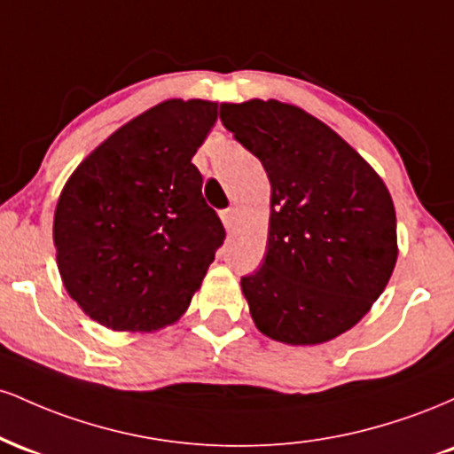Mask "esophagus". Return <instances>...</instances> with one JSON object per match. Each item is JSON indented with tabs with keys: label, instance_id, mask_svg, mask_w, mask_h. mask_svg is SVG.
<instances>
[{
	"label": "esophagus",
	"instance_id": "obj_1",
	"mask_svg": "<svg viewBox=\"0 0 454 454\" xmlns=\"http://www.w3.org/2000/svg\"><path fill=\"white\" fill-rule=\"evenodd\" d=\"M237 215H239L237 207H231V209L222 211V222H223V226H226V231H232L234 223H237Z\"/></svg>",
	"mask_w": 454,
	"mask_h": 454
}]
</instances>
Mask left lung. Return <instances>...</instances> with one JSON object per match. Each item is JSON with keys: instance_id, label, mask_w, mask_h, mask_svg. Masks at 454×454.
Instances as JSON below:
<instances>
[{"instance_id": "8db88e82", "label": "left lung", "mask_w": 454, "mask_h": 454, "mask_svg": "<svg viewBox=\"0 0 454 454\" xmlns=\"http://www.w3.org/2000/svg\"><path fill=\"white\" fill-rule=\"evenodd\" d=\"M220 119L270 181L267 256L241 279L254 325L290 346L335 340L372 309L397 262L388 187L335 129L294 104L223 102Z\"/></svg>"}]
</instances>
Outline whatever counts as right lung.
Here are the masks:
<instances>
[{"label": "right lung", "mask_w": 454, "mask_h": 454, "mask_svg": "<svg viewBox=\"0 0 454 454\" xmlns=\"http://www.w3.org/2000/svg\"><path fill=\"white\" fill-rule=\"evenodd\" d=\"M217 102L164 100L98 145L55 207L57 269L67 294L113 331L179 320L226 239L192 158Z\"/></svg>", "instance_id": "obj_1"}]
</instances>
